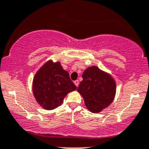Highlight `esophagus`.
I'll return each mask as SVG.
<instances>
[{
  "label": "esophagus",
  "mask_w": 149,
  "mask_h": 149,
  "mask_svg": "<svg viewBox=\"0 0 149 149\" xmlns=\"http://www.w3.org/2000/svg\"><path fill=\"white\" fill-rule=\"evenodd\" d=\"M74 84H75V85L76 86H79V80H76V81H74Z\"/></svg>",
  "instance_id": "34e87169"
}]
</instances>
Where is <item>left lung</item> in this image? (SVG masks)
<instances>
[{
    "label": "left lung",
    "instance_id": "8db88e82",
    "mask_svg": "<svg viewBox=\"0 0 149 149\" xmlns=\"http://www.w3.org/2000/svg\"><path fill=\"white\" fill-rule=\"evenodd\" d=\"M83 81L78 91L84 97L87 109L97 113L112 102L116 91V84L110 75L97 66L88 67L82 75Z\"/></svg>",
    "mask_w": 149,
    "mask_h": 149
}]
</instances>
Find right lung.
I'll return each mask as SVG.
<instances>
[{
    "instance_id": "add662e5",
    "label": "right lung",
    "mask_w": 149,
    "mask_h": 149,
    "mask_svg": "<svg viewBox=\"0 0 149 149\" xmlns=\"http://www.w3.org/2000/svg\"><path fill=\"white\" fill-rule=\"evenodd\" d=\"M32 88L37 102L48 110L59 107L68 93L76 89L68 72L63 69L60 62L51 61L36 73Z\"/></svg>"
}]
</instances>
